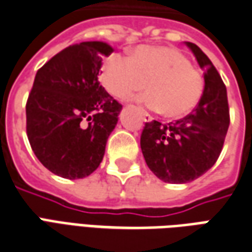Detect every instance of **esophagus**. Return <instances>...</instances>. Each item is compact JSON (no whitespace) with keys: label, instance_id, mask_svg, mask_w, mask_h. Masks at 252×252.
I'll list each match as a JSON object with an SVG mask.
<instances>
[{"label":"esophagus","instance_id":"34e87169","mask_svg":"<svg viewBox=\"0 0 252 252\" xmlns=\"http://www.w3.org/2000/svg\"><path fill=\"white\" fill-rule=\"evenodd\" d=\"M140 113H142L143 116V120L146 121V123H151V121H153V116L150 115V113H147L146 110L140 109Z\"/></svg>","mask_w":252,"mask_h":252}]
</instances>
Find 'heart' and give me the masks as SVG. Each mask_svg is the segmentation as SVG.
<instances>
[{
	"instance_id": "b5f03b06",
	"label": "heart",
	"mask_w": 252,
	"mask_h": 252,
	"mask_svg": "<svg viewBox=\"0 0 252 252\" xmlns=\"http://www.w3.org/2000/svg\"><path fill=\"white\" fill-rule=\"evenodd\" d=\"M101 79L105 89L121 99L146 86L148 92L140 101L167 119L189 115L204 92L201 72L185 54L170 47H137L132 58L113 54L105 61Z\"/></svg>"
}]
</instances>
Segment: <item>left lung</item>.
I'll return each instance as SVG.
<instances>
[{"label":"left lung","mask_w":252,"mask_h":252,"mask_svg":"<svg viewBox=\"0 0 252 252\" xmlns=\"http://www.w3.org/2000/svg\"><path fill=\"white\" fill-rule=\"evenodd\" d=\"M186 46L204 70V92L197 108L175 123H146L140 147L146 163L159 180L186 184L216 163L229 126L227 88L211 59L198 46Z\"/></svg>","instance_id":"8db88e82"}]
</instances>
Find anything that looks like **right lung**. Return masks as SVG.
Masks as SVG:
<instances>
[{"mask_svg": "<svg viewBox=\"0 0 252 252\" xmlns=\"http://www.w3.org/2000/svg\"><path fill=\"white\" fill-rule=\"evenodd\" d=\"M113 47L104 41L72 44L36 72L27 101V135L36 158L54 174L85 178L102 162L121 106L98 77Z\"/></svg>", "mask_w": 252, "mask_h": 252, "instance_id": "add662e5", "label": "right lung"}]
</instances>
